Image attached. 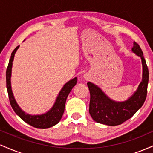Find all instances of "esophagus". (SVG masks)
<instances>
[{
	"instance_id": "esophagus-1",
	"label": "esophagus",
	"mask_w": 153,
	"mask_h": 153,
	"mask_svg": "<svg viewBox=\"0 0 153 153\" xmlns=\"http://www.w3.org/2000/svg\"><path fill=\"white\" fill-rule=\"evenodd\" d=\"M85 78H86V79L88 78V75H85Z\"/></svg>"
}]
</instances>
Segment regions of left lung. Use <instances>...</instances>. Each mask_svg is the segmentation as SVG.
<instances>
[{"label":"left lung","mask_w":153,"mask_h":153,"mask_svg":"<svg viewBox=\"0 0 153 153\" xmlns=\"http://www.w3.org/2000/svg\"><path fill=\"white\" fill-rule=\"evenodd\" d=\"M131 50L141 57L143 73V80L137 91L127 101L124 102L112 101L99 87L90 82L87 83L91 96L89 113L96 122L109 126L119 125L130 119L141 108L146 99L149 80L148 68L140 45L134 42Z\"/></svg>","instance_id":"8db88e82"}]
</instances>
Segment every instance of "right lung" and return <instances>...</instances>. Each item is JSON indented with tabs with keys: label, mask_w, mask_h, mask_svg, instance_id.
I'll return each instance as SVG.
<instances>
[{
	"label": "right lung",
	"mask_w": 153,
	"mask_h": 153,
	"mask_svg": "<svg viewBox=\"0 0 153 153\" xmlns=\"http://www.w3.org/2000/svg\"><path fill=\"white\" fill-rule=\"evenodd\" d=\"M19 47V46H17L12 52L10 59L9 62H8V65L6 69V88L7 91H8L10 106L15 111V113L23 121H24L26 123L32 126V127L37 128V129H47V128L53 127L55 124H57L62 118L65 111L66 99L72 88L76 85L77 78H75L73 80H70L63 86L62 90L59 92L58 96H57V100H56L53 107L48 112L42 115L32 116L26 114L21 109L20 107L16 102L11 91V87H10V75H11L12 62H13L14 54Z\"/></svg>",
	"instance_id": "right-lung-1"
}]
</instances>
